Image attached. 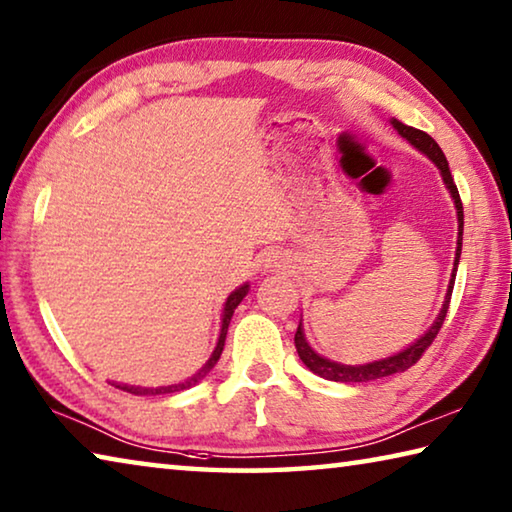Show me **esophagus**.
<instances>
[{"instance_id": "esophagus-1", "label": "esophagus", "mask_w": 512, "mask_h": 512, "mask_svg": "<svg viewBox=\"0 0 512 512\" xmlns=\"http://www.w3.org/2000/svg\"><path fill=\"white\" fill-rule=\"evenodd\" d=\"M262 266H264V271H277V268L284 266V259L277 253H268L262 257Z\"/></svg>"}]
</instances>
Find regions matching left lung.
<instances>
[{"label":"left lung","instance_id":"8db88e82","mask_svg":"<svg viewBox=\"0 0 512 512\" xmlns=\"http://www.w3.org/2000/svg\"><path fill=\"white\" fill-rule=\"evenodd\" d=\"M391 124L397 133H400L406 142H409L413 149H418L420 153L427 155V158L436 164L438 171H440V178H443V183L447 187L449 196H452L454 207H456V219H458V239H456V257H454V268H452V277H449V284H447V296L443 307H440L436 320H433L431 327L424 332L420 339H415L409 348H404L400 352L391 354V357H384L379 361H370V363H359V366H345V363L339 361H332L323 357V354H318L314 348H311L307 336H305V327H302V318H300V325H298V332H296V350H298V357L302 359V363L314 372V375L329 379V381H341V384H366V381H375V379H384V377H393L397 372H404L409 370L415 361L422 357V352L429 348L436 339L438 329L443 327V320L447 316V309H449V298H452V289H454V280H456V271H458V259H461V248H463V203H461V196H458V189L454 185V178H452V171H449V162L445 158V153L440 151V146L436 144L431 135H427L424 131H418V128L413 126H406L402 121L391 119Z\"/></svg>","mask_w":512,"mask_h":512}]
</instances>
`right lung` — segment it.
Listing matches in <instances>:
<instances>
[{"label":"right lung","instance_id":"right-lung-1","mask_svg":"<svg viewBox=\"0 0 512 512\" xmlns=\"http://www.w3.org/2000/svg\"><path fill=\"white\" fill-rule=\"evenodd\" d=\"M250 291V284L244 282L241 287H237L235 291L230 293L228 300H225L223 305V316H221V332H219V341H216V348L212 350L210 359L205 361V366L196 372V375H192L185 381H178V384H171V386H155V388H146V386H131V384H117V381H112V386L115 388H121V391L126 393H133V395H164V393H178V391H187V388L196 386L198 381H201L207 372H210L214 368V363L219 361L221 352H223V345H225V334H228V325H230V318L232 314H235V309L239 307V302L246 298V293Z\"/></svg>","mask_w":512,"mask_h":512}]
</instances>
